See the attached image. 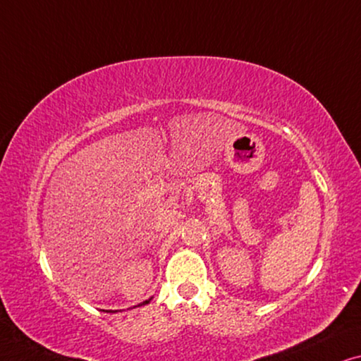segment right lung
Wrapping results in <instances>:
<instances>
[{
    "mask_svg": "<svg viewBox=\"0 0 361 361\" xmlns=\"http://www.w3.org/2000/svg\"><path fill=\"white\" fill-rule=\"evenodd\" d=\"M150 299H147V301H144L142 304H139V306H144V304H149ZM106 312H116V311H106Z\"/></svg>",
    "mask_w": 361,
    "mask_h": 361,
    "instance_id": "add662e5",
    "label": "right lung"
}]
</instances>
